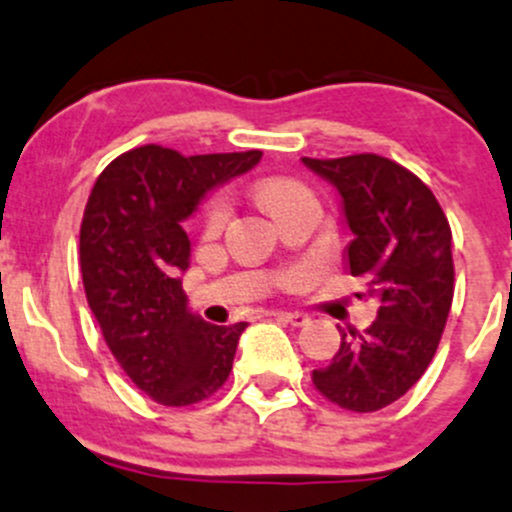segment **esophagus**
Listing matches in <instances>:
<instances>
[{
    "mask_svg": "<svg viewBox=\"0 0 512 512\" xmlns=\"http://www.w3.org/2000/svg\"><path fill=\"white\" fill-rule=\"evenodd\" d=\"M274 316H277L279 321H287V324H292V326H306V324H309V316L301 314V311H277Z\"/></svg>",
    "mask_w": 512,
    "mask_h": 512,
    "instance_id": "1",
    "label": "esophagus"
}]
</instances>
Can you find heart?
<instances>
[{
    "label": "heart",
    "instance_id": "heart-1",
    "mask_svg": "<svg viewBox=\"0 0 512 512\" xmlns=\"http://www.w3.org/2000/svg\"><path fill=\"white\" fill-rule=\"evenodd\" d=\"M255 196L262 206L270 211L274 218L284 211L287 206H292L294 201L301 196H309V188L294 179H284V176H270V179H262L260 184L255 186ZM225 208L223 198H208L201 208V225L206 233H215V230L223 225Z\"/></svg>",
    "mask_w": 512,
    "mask_h": 512
}]
</instances>
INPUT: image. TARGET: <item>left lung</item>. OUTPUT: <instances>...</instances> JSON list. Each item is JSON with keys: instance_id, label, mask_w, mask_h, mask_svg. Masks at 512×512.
I'll use <instances>...</instances> for the list:
<instances>
[{"instance_id": "obj_1", "label": "left lung", "mask_w": 512, "mask_h": 512, "mask_svg": "<svg viewBox=\"0 0 512 512\" xmlns=\"http://www.w3.org/2000/svg\"><path fill=\"white\" fill-rule=\"evenodd\" d=\"M343 198L348 267L380 299L378 319L363 333H343L326 368L311 373L333 405L378 412L424 375L454 299L451 228L439 201L410 169L378 154L301 159Z\"/></svg>"}]
</instances>
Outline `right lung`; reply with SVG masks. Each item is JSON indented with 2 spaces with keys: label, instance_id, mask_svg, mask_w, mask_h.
I'll return each instance as SVG.
<instances>
[{
  "label": "right lung",
  "instance_id": "right-lung-1",
  "mask_svg": "<svg viewBox=\"0 0 512 512\" xmlns=\"http://www.w3.org/2000/svg\"><path fill=\"white\" fill-rule=\"evenodd\" d=\"M260 149L184 157L144 144L105 166L80 223V272L107 348L134 385L166 407L215 395L233 370L245 321L213 326L186 306L179 272L191 242L181 223Z\"/></svg>",
  "mask_w": 512,
  "mask_h": 512
}]
</instances>
